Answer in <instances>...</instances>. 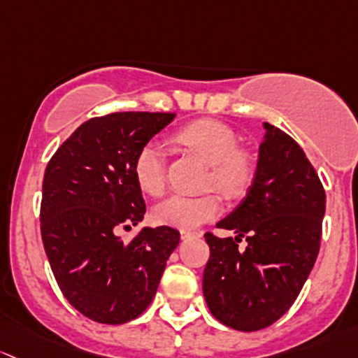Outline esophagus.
I'll list each match as a JSON object with an SVG mask.
<instances>
[{
	"label": "esophagus",
	"mask_w": 358,
	"mask_h": 358,
	"mask_svg": "<svg viewBox=\"0 0 358 358\" xmlns=\"http://www.w3.org/2000/svg\"><path fill=\"white\" fill-rule=\"evenodd\" d=\"M203 233L201 231H180V238L187 239V238H201Z\"/></svg>",
	"instance_id": "1"
}]
</instances>
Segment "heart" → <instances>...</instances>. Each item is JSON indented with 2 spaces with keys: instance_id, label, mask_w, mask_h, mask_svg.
<instances>
[{
  "instance_id": "1",
  "label": "heart",
  "mask_w": 358,
  "mask_h": 358,
  "mask_svg": "<svg viewBox=\"0 0 358 358\" xmlns=\"http://www.w3.org/2000/svg\"><path fill=\"white\" fill-rule=\"evenodd\" d=\"M176 139L200 157L208 165L205 187H215L224 198H241L252 186L257 164L250 152L239 148L238 134L229 125L212 119H201L186 125ZM132 172L138 186L145 193L160 194L167 180V162L164 146L158 141H148L138 150L132 164ZM220 212V200L215 193L172 194L153 206V219L162 226L193 229L206 220H212Z\"/></svg>"
}]
</instances>
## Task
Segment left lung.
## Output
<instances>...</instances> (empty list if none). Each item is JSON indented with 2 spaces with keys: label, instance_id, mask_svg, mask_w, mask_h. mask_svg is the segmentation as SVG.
<instances>
[{
  "label": "left lung",
  "instance_id": "1",
  "mask_svg": "<svg viewBox=\"0 0 358 358\" xmlns=\"http://www.w3.org/2000/svg\"><path fill=\"white\" fill-rule=\"evenodd\" d=\"M255 178L217 227L206 233L210 259L203 296L210 312L238 331H259L288 312L319 255L326 193L315 169L293 138L264 122ZM247 239V248L237 243Z\"/></svg>",
  "mask_w": 358,
  "mask_h": 358
}]
</instances>
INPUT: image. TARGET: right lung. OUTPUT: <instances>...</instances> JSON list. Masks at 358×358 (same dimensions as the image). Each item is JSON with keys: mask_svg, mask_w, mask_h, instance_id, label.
<instances>
[{"mask_svg": "<svg viewBox=\"0 0 358 358\" xmlns=\"http://www.w3.org/2000/svg\"><path fill=\"white\" fill-rule=\"evenodd\" d=\"M172 120L174 113L150 112L87 120L44 172V252L69 303L94 322L115 326L141 315L179 245V231L169 226L143 227L129 243L115 234L145 217L132 164Z\"/></svg>", "mask_w": 358, "mask_h": 358, "instance_id": "obj_1", "label": "right lung"}]
</instances>
